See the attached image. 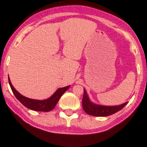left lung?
Segmentation results:
<instances>
[{"label": "left lung", "mask_w": 147, "mask_h": 147, "mask_svg": "<svg viewBox=\"0 0 147 147\" xmlns=\"http://www.w3.org/2000/svg\"><path fill=\"white\" fill-rule=\"evenodd\" d=\"M127 103H128V102H126L123 104L115 105V106H105V105L96 104V103L91 101L85 89H84L82 107H83L84 111L87 114L93 115V116L105 117L113 115L125 107L127 105Z\"/></svg>", "instance_id": "left-lung-1"}]
</instances>
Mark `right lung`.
Listing matches in <instances>:
<instances>
[{
    "label": "right lung",
    "mask_w": 147,
    "mask_h": 147,
    "mask_svg": "<svg viewBox=\"0 0 147 147\" xmlns=\"http://www.w3.org/2000/svg\"><path fill=\"white\" fill-rule=\"evenodd\" d=\"M8 80L12 92L14 94L16 98L27 108L37 111L48 112L51 111L56 107L57 102L59 100L60 97L70 87V85H69L65 87L59 88L55 91V93L52 96H50L47 99L41 100H40L32 99V98H29L22 96L18 91L16 90L15 88L13 87L9 77H8Z\"/></svg>",
    "instance_id": "obj_1"
}]
</instances>
